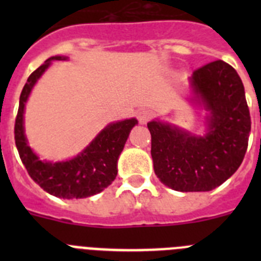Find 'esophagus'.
Here are the masks:
<instances>
[{"label":"esophagus","instance_id":"1","mask_svg":"<svg viewBox=\"0 0 261 261\" xmlns=\"http://www.w3.org/2000/svg\"><path fill=\"white\" fill-rule=\"evenodd\" d=\"M153 117V112L150 110H141L137 114V119L140 124H146L147 121H150Z\"/></svg>","mask_w":261,"mask_h":261}]
</instances>
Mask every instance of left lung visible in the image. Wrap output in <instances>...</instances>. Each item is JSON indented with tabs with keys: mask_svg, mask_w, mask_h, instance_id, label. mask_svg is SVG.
Listing matches in <instances>:
<instances>
[{
	"mask_svg": "<svg viewBox=\"0 0 261 261\" xmlns=\"http://www.w3.org/2000/svg\"><path fill=\"white\" fill-rule=\"evenodd\" d=\"M191 102L206 111L205 135L153 120L151 158L159 180L174 191L206 192L241 166L248 146L251 117L241 77L225 61H213L190 77Z\"/></svg>",
	"mask_w": 261,
	"mask_h": 261,
	"instance_id": "1",
	"label": "left lung"
}]
</instances>
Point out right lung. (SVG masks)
Listing matches in <instances>:
<instances>
[{
	"mask_svg": "<svg viewBox=\"0 0 261 261\" xmlns=\"http://www.w3.org/2000/svg\"><path fill=\"white\" fill-rule=\"evenodd\" d=\"M68 60L65 56H53L45 60L27 80L19 98V108L15 119L14 135L22 163L36 184L49 195L60 199H85L107 188L117 175V159L121 154L137 119H125L111 123L98 133L77 156L68 161H41L31 147L24 135V107L39 78L49 68L50 62Z\"/></svg>",
	"mask_w": 261,
	"mask_h": 261,
	"instance_id": "add662e5",
	"label": "right lung"
}]
</instances>
